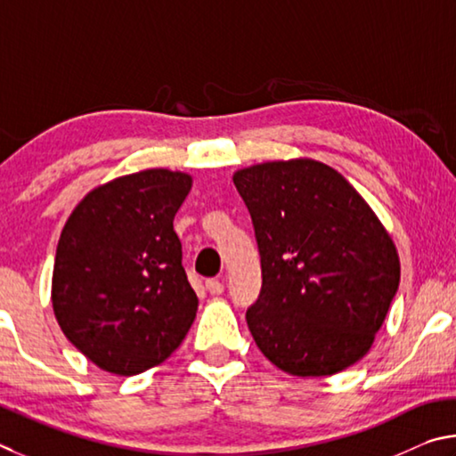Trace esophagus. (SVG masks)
<instances>
[{
    "label": "esophagus",
    "mask_w": 456,
    "mask_h": 456,
    "mask_svg": "<svg viewBox=\"0 0 456 456\" xmlns=\"http://www.w3.org/2000/svg\"><path fill=\"white\" fill-rule=\"evenodd\" d=\"M206 290L212 294V297H218V294L224 292V282L218 281V278H210V281H206Z\"/></svg>",
    "instance_id": "34e87169"
}]
</instances>
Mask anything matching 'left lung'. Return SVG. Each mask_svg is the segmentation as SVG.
Returning <instances> with one entry per match:
<instances>
[{
	"mask_svg": "<svg viewBox=\"0 0 456 456\" xmlns=\"http://www.w3.org/2000/svg\"><path fill=\"white\" fill-rule=\"evenodd\" d=\"M256 236L262 289L246 322L270 362L329 377L366 354L401 282L393 240L362 196L316 159L234 174Z\"/></svg>",
	"mask_w": 456,
	"mask_h": 456,
	"instance_id": "left-lung-1",
	"label": "left lung"
}]
</instances>
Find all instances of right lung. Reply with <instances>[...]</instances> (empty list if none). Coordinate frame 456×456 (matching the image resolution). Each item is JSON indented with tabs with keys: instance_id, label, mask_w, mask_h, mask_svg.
Listing matches in <instances>:
<instances>
[{
	"instance_id": "right-lung-1",
	"label": "right lung",
	"mask_w": 456,
	"mask_h": 456,
	"mask_svg": "<svg viewBox=\"0 0 456 456\" xmlns=\"http://www.w3.org/2000/svg\"><path fill=\"white\" fill-rule=\"evenodd\" d=\"M191 178L122 175L92 190L61 230L52 302L63 334L100 369L134 377L166 361L196 318L174 216Z\"/></svg>"
}]
</instances>
